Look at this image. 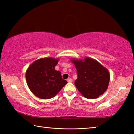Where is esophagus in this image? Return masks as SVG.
Listing matches in <instances>:
<instances>
[{
	"label": "esophagus",
	"instance_id": "1",
	"mask_svg": "<svg viewBox=\"0 0 134 134\" xmlns=\"http://www.w3.org/2000/svg\"><path fill=\"white\" fill-rule=\"evenodd\" d=\"M67 81H68V82L71 83V82H72V79L71 78H69V79H67Z\"/></svg>",
	"mask_w": 134,
	"mask_h": 134
}]
</instances>
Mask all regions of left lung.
I'll list each match as a JSON object with an SVG mask.
<instances>
[{
    "label": "left lung",
    "instance_id": "obj_1",
    "mask_svg": "<svg viewBox=\"0 0 134 134\" xmlns=\"http://www.w3.org/2000/svg\"><path fill=\"white\" fill-rule=\"evenodd\" d=\"M75 65L77 79L74 85L86 98L95 99L108 89L110 75L106 68L96 60L86 57L84 61L72 59Z\"/></svg>",
    "mask_w": 134,
    "mask_h": 134
}]
</instances>
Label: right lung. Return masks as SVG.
Wrapping results in <instances>:
<instances>
[{
  "instance_id": "1",
  "label": "right lung",
  "mask_w": 134,
  "mask_h": 134,
  "mask_svg": "<svg viewBox=\"0 0 134 134\" xmlns=\"http://www.w3.org/2000/svg\"><path fill=\"white\" fill-rule=\"evenodd\" d=\"M58 59L41 58L34 62L26 71V80L32 93L42 99L53 98L67 83L61 72L55 70Z\"/></svg>"
}]
</instances>
